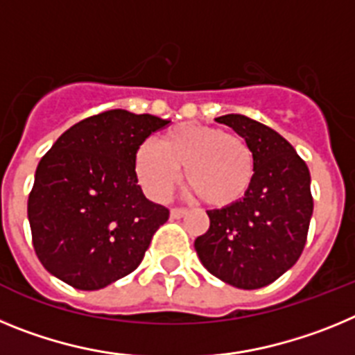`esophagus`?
Instances as JSON below:
<instances>
[{
    "label": "esophagus",
    "instance_id": "34e87169",
    "mask_svg": "<svg viewBox=\"0 0 355 355\" xmlns=\"http://www.w3.org/2000/svg\"><path fill=\"white\" fill-rule=\"evenodd\" d=\"M187 213L188 211L184 208H172L171 209V218H172V220H180V218H183Z\"/></svg>",
    "mask_w": 355,
    "mask_h": 355
}]
</instances>
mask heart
Segmentation results:
<instances>
[{
    "mask_svg": "<svg viewBox=\"0 0 355 355\" xmlns=\"http://www.w3.org/2000/svg\"><path fill=\"white\" fill-rule=\"evenodd\" d=\"M205 205L227 208L249 192L254 181V155L249 144L220 128L180 124L155 144H144L137 153V174L146 192L165 199L180 181Z\"/></svg>",
    "mask_w": 355,
    "mask_h": 355,
    "instance_id": "heart-1",
    "label": "heart"
}]
</instances>
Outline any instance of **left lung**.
Segmentation results:
<instances>
[{"label": "left lung", "instance_id": "obj_1", "mask_svg": "<svg viewBox=\"0 0 355 355\" xmlns=\"http://www.w3.org/2000/svg\"><path fill=\"white\" fill-rule=\"evenodd\" d=\"M216 122L233 128L254 155V181L236 205L208 209L209 229L196 250L209 274L240 290L268 286L297 263L313 215L306 162L277 131L240 114Z\"/></svg>", "mask_w": 355, "mask_h": 355}]
</instances>
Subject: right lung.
<instances>
[{
    "instance_id": "add662e5",
    "label": "right lung",
    "mask_w": 355,
    "mask_h": 355,
    "mask_svg": "<svg viewBox=\"0 0 355 355\" xmlns=\"http://www.w3.org/2000/svg\"><path fill=\"white\" fill-rule=\"evenodd\" d=\"M168 121L108 110L69 128L42 156L28 220L44 268L76 290H101L142 263L168 209L142 193L137 153Z\"/></svg>"
}]
</instances>
